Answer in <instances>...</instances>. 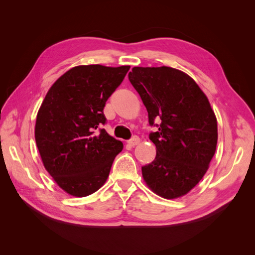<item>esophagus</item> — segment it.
Instances as JSON below:
<instances>
[{
  "label": "esophagus",
  "instance_id": "1",
  "mask_svg": "<svg viewBox=\"0 0 255 255\" xmlns=\"http://www.w3.org/2000/svg\"><path fill=\"white\" fill-rule=\"evenodd\" d=\"M139 142H140V139H139V137H138V136H133V137L130 138V139L128 141V143L130 146L137 145Z\"/></svg>",
  "mask_w": 255,
  "mask_h": 255
}]
</instances>
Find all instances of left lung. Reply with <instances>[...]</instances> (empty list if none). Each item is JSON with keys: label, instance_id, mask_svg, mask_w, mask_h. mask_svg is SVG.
I'll list each match as a JSON object with an SVG mask.
<instances>
[{"label": "left lung", "instance_id": "1", "mask_svg": "<svg viewBox=\"0 0 255 255\" xmlns=\"http://www.w3.org/2000/svg\"><path fill=\"white\" fill-rule=\"evenodd\" d=\"M128 80L148 111L149 125L157 128L149 135L156 156L141 167L145 183L165 199L186 195L205 174L217 145L210 102L189 75L170 67H134Z\"/></svg>", "mask_w": 255, "mask_h": 255}]
</instances>
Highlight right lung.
<instances>
[{
    "mask_svg": "<svg viewBox=\"0 0 255 255\" xmlns=\"http://www.w3.org/2000/svg\"><path fill=\"white\" fill-rule=\"evenodd\" d=\"M129 66H78L53 84L37 115L35 139L44 168L69 195L86 197L105 183L121 141L102 128L109 98Z\"/></svg>",
    "mask_w": 255,
    "mask_h": 255,
    "instance_id": "right-lung-1",
    "label": "right lung"
}]
</instances>
